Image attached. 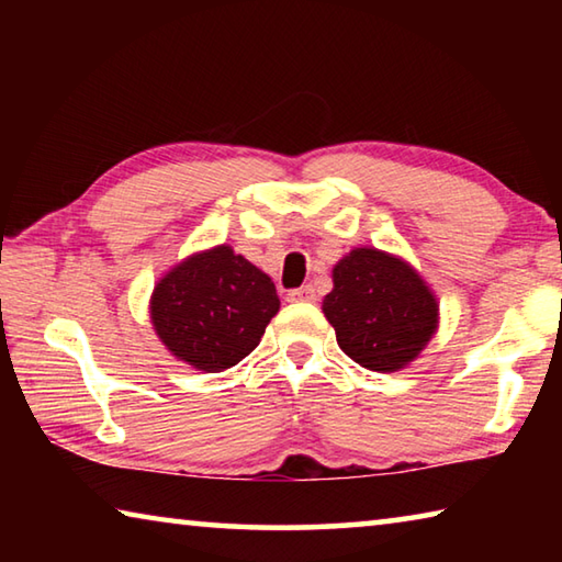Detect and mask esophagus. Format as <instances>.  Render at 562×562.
Segmentation results:
<instances>
[{
	"label": "esophagus",
	"instance_id": "esophagus-1",
	"mask_svg": "<svg viewBox=\"0 0 562 562\" xmlns=\"http://www.w3.org/2000/svg\"><path fill=\"white\" fill-rule=\"evenodd\" d=\"M317 294L312 284H302V288L288 292V302H315Z\"/></svg>",
	"mask_w": 562,
	"mask_h": 562
}]
</instances>
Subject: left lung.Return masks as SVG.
Wrapping results in <instances>:
<instances>
[{
	"mask_svg": "<svg viewBox=\"0 0 562 562\" xmlns=\"http://www.w3.org/2000/svg\"><path fill=\"white\" fill-rule=\"evenodd\" d=\"M322 312L337 345L359 367L392 374L412 364L439 329V300L412 262L355 247L331 268Z\"/></svg>",
	"mask_w": 562,
	"mask_h": 562,
	"instance_id": "left-lung-1",
	"label": "left lung"
}]
</instances>
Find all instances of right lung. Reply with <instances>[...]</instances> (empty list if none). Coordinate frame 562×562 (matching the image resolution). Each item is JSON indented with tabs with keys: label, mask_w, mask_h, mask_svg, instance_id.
Here are the masks:
<instances>
[{
	"label": "right lung",
	"mask_w": 562,
	"mask_h": 562,
	"mask_svg": "<svg viewBox=\"0 0 562 562\" xmlns=\"http://www.w3.org/2000/svg\"><path fill=\"white\" fill-rule=\"evenodd\" d=\"M278 312L270 274L225 243L176 262L148 302L164 347L205 374L225 372L250 355Z\"/></svg>",
	"instance_id": "1"
}]
</instances>
